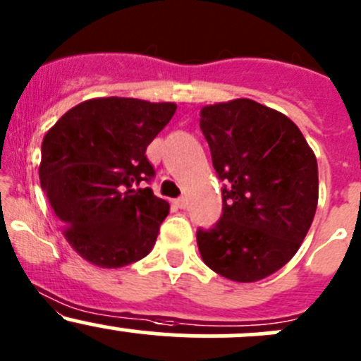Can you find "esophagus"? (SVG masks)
<instances>
[{
  "label": "esophagus",
  "instance_id": "34e87169",
  "mask_svg": "<svg viewBox=\"0 0 361 361\" xmlns=\"http://www.w3.org/2000/svg\"><path fill=\"white\" fill-rule=\"evenodd\" d=\"M174 204H176L180 209H185V207H187V197H180V199L174 200Z\"/></svg>",
  "mask_w": 361,
  "mask_h": 361
}]
</instances>
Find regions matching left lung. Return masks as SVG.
Listing matches in <instances>:
<instances>
[{
	"label": "left lung",
	"instance_id": "left-lung-1",
	"mask_svg": "<svg viewBox=\"0 0 361 361\" xmlns=\"http://www.w3.org/2000/svg\"><path fill=\"white\" fill-rule=\"evenodd\" d=\"M200 130L223 183V212L197 230L204 263L225 279L256 282L298 252L318 204V166L299 128L247 98L207 105Z\"/></svg>",
	"mask_w": 361,
	"mask_h": 361
}]
</instances>
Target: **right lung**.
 Returning a JSON list of instances; mask_svg holds the SVG:
<instances>
[{"label": "right lung", "mask_w": 361, "mask_h": 361, "mask_svg": "<svg viewBox=\"0 0 361 361\" xmlns=\"http://www.w3.org/2000/svg\"><path fill=\"white\" fill-rule=\"evenodd\" d=\"M174 104L94 98L72 107L44 135L39 181L71 247L102 268L150 252L169 204L154 195L145 152Z\"/></svg>", "instance_id": "right-lung-1"}]
</instances>
